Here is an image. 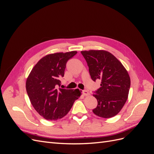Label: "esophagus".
Wrapping results in <instances>:
<instances>
[{
  "label": "esophagus",
  "instance_id": "1",
  "mask_svg": "<svg viewBox=\"0 0 154 154\" xmlns=\"http://www.w3.org/2000/svg\"><path fill=\"white\" fill-rule=\"evenodd\" d=\"M83 94L84 95V96H88V94H89V93H88V92L87 91V90H84V91H83Z\"/></svg>",
  "mask_w": 154,
  "mask_h": 154
}]
</instances>
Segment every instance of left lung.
Here are the masks:
<instances>
[{"label":"left lung","instance_id":"obj_1","mask_svg":"<svg viewBox=\"0 0 154 154\" xmlns=\"http://www.w3.org/2000/svg\"><path fill=\"white\" fill-rule=\"evenodd\" d=\"M87 63L92 80H101V87L93 94L97 105L92 112L101 118L117 115L128 98L130 78L127 70L114 56L103 50L81 51Z\"/></svg>","mask_w":154,"mask_h":154}]
</instances>
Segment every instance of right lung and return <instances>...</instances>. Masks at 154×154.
<instances>
[{
    "instance_id": "1",
    "label": "right lung",
    "mask_w": 154,
    "mask_h": 154,
    "mask_svg": "<svg viewBox=\"0 0 154 154\" xmlns=\"http://www.w3.org/2000/svg\"><path fill=\"white\" fill-rule=\"evenodd\" d=\"M77 51L57 53L45 56L32 68L26 87L31 103L41 116L55 121L67 115L82 91L58 88L64 76L68 60Z\"/></svg>"
}]
</instances>
